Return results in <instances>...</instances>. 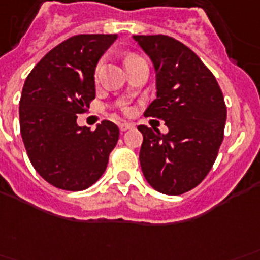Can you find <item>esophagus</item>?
Returning a JSON list of instances; mask_svg holds the SVG:
<instances>
[{
    "label": "esophagus",
    "mask_w": 260,
    "mask_h": 260,
    "mask_svg": "<svg viewBox=\"0 0 260 260\" xmlns=\"http://www.w3.org/2000/svg\"><path fill=\"white\" fill-rule=\"evenodd\" d=\"M132 128H134V125L128 124V122H121V124H120V131H121V132H125V131L132 129Z\"/></svg>",
    "instance_id": "esophagus-1"
}]
</instances>
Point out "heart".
<instances>
[{
  "mask_svg": "<svg viewBox=\"0 0 260 260\" xmlns=\"http://www.w3.org/2000/svg\"><path fill=\"white\" fill-rule=\"evenodd\" d=\"M134 57H138V56H128V57H126V59H125V61L129 60V59H134ZM102 64H103V61L101 60V61H99V63H98V66H96V69H95V77H96V78H98V76H99V73H101Z\"/></svg>",
  "mask_w": 260,
  "mask_h": 260,
  "instance_id": "1",
  "label": "heart"
}]
</instances>
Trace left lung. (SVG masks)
<instances>
[{"instance_id":"left-lung-1","label":"left lung","mask_w":260,"mask_h":260,"mask_svg":"<svg viewBox=\"0 0 260 260\" xmlns=\"http://www.w3.org/2000/svg\"><path fill=\"white\" fill-rule=\"evenodd\" d=\"M151 59L157 99L145 117L165 121L168 134L139 125V159L146 180L157 191L179 196L204 180L218 157L226 105L216 78L196 53L168 36H134Z\"/></svg>"}]
</instances>
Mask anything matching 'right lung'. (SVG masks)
Segmentation results:
<instances>
[{
	"mask_svg": "<svg viewBox=\"0 0 260 260\" xmlns=\"http://www.w3.org/2000/svg\"><path fill=\"white\" fill-rule=\"evenodd\" d=\"M117 34H80L48 52L26 78L19 103L20 134L32 167L57 189L80 191L106 171L120 136L103 121L77 125L95 99V69Z\"/></svg>",
	"mask_w": 260,
	"mask_h": 260,
	"instance_id": "obj_1",
	"label": "right lung"
}]
</instances>
